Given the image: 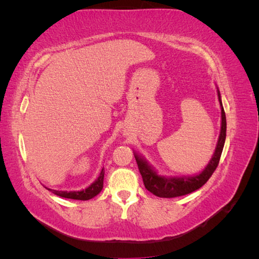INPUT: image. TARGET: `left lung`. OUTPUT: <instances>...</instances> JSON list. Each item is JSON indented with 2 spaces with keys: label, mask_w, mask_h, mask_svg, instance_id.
Instances as JSON below:
<instances>
[{
  "label": "left lung",
  "mask_w": 259,
  "mask_h": 259,
  "mask_svg": "<svg viewBox=\"0 0 259 259\" xmlns=\"http://www.w3.org/2000/svg\"><path fill=\"white\" fill-rule=\"evenodd\" d=\"M218 99L222 106L221 94H219V91H218ZM225 138H226V115H225L224 108L222 106L221 135H219L216 151H214L211 160H210V162L208 163V165L205 166L203 171L193 177H183V178L161 177L146 163L145 161L140 159L138 155L135 154V159L137 161L139 172L143 177L144 185H145V187L148 191L153 193L154 195L159 196V198H175V196L190 194V193L199 190L201 186H203L204 184L208 182V179L211 177V175L218 166L223 148H224Z\"/></svg>",
  "instance_id": "left-lung-1"
}]
</instances>
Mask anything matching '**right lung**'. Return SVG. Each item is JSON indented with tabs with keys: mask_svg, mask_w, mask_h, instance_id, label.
<instances>
[{
	"mask_svg": "<svg viewBox=\"0 0 259 259\" xmlns=\"http://www.w3.org/2000/svg\"><path fill=\"white\" fill-rule=\"evenodd\" d=\"M104 174L105 170L102 169V172H100L99 177L96 179V181L91 184V185L85 188L83 191H76V192H66V191H55V190H48L51 191L54 194L61 196V198H66V199H74V200H90L93 199L94 196L99 194L100 191L103 190V185H104Z\"/></svg>",
	"mask_w": 259,
	"mask_h": 259,
	"instance_id": "1",
	"label": "right lung"
}]
</instances>
